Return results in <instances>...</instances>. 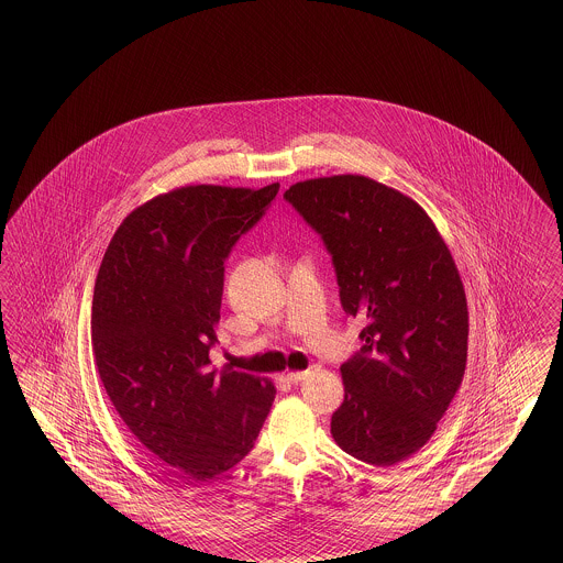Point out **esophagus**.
I'll use <instances>...</instances> for the list:
<instances>
[{"instance_id": "obj_1", "label": "esophagus", "mask_w": 563, "mask_h": 563, "mask_svg": "<svg viewBox=\"0 0 563 563\" xmlns=\"http://www.w3.org/2000/svg\"><path fill=\"white\" fill-rule=\"evenodd\" d=\"M317 369H319V365H310L306 372H291V374H287V379H289L291 384H299V382H303L308 375L314 374Z\"/></svg>"}]
</instances>
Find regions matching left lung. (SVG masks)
<instances>
[{
	"instance_id": "obj_1",
	"label": "left lung",
	"mask_w": 563,
	"mask_h": 563,
	"mask_svg": "<svg viewBox=\"0 0 563 563\" xmlns=\"http://www.w3.org/2000/svg\"><path fill=\"white\" fill-rule=\"evenodd\" d=\"M283 198L321 236L344 312L365 321L331 434L363 462L397 466L462 384L468 310L454 257L418 202L369 177L310 179Z\"/></svg>"
}]
</instances>
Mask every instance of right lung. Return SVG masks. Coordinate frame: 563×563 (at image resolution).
Segmentation results:
<instances>
[{
	"label": "right lung",
	"mask_w": 563,
	"mask_h": 563,
	"mask_svg": "<svg viewBox=\"0 0 563 563\" xmlns=\"http://www.w3.org/2000/svg\"><path fill=\"white\" fill-rule=\"evenodd\" d=\"M262 189L188 186L134 209L109 242L92 297V350L109 399L179 479L209 482L255 445L268 379L211 367L225 260L269 209Z\"/></svg>",
	"instance_id": "right-lung-1"
}]
</instances>
